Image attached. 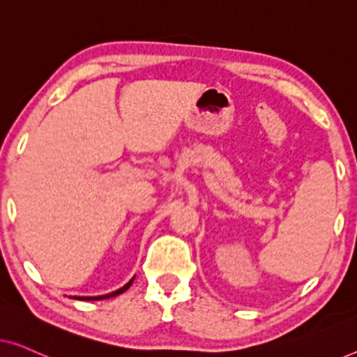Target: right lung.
<instances>
[{
  "label": "right lung",
  "mask_w": 357,
  "mask_h": 357,
  "mask_svg": "<svg viewBox=\"0 0 357 357\" xmlns=\"http://www.w3.org/2000/svg\"><path fill=\"white\" fill-rule=\"evenodd\" d=\"M133 280H135V276L131 278V280L126 282V284L123 286V287H120V289H116V291H114V292H110V294H104V296H94V297H82V296H75L73 297V299H76V301H104V299H110V297H115V296H119V294H121V292H125L126 289H128V287L133 284Z\"/></svg>",
  "instance_id": "right-lung-1"
}]
</instances>
